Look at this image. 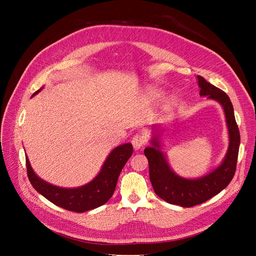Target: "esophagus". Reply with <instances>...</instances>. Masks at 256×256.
I'll return each mask as SVG.
<instances>
[{
	"instance_id": "obj_1",
	"label": "esophagus",
	"mask_w": 256,
	"mask_h": 256,
	"mask_svg": "<svg viewBox=\"0 0 256 256\" xmlns=\"http://www.w3.org/2000/svg\"><path fill=\"white\" fill-rule=\"evenodd\" d=\"M145 142H146V139L143 135H135L132 139V144L134 146V148H135L136 150L142 148Z\"/></svg>"
}]
</instances>
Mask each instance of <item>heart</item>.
I'll use <instances>...</instances> for the list:
<instances>
[{"label":"heart","instance_id":"1","mask_svg":"<svg viewBox=\"0 0 256 256\" xmlns=\"http://www.w3.org/2000/svg\"><path fill=\"white\" fill-rule=\"evenodd\" d=\"M164 91L162 89H160L156 86H148L145 90V96L150 102H158L160 98L163 96ZM178 102V98L176 96H168L167 98H164L162 104H160V111L163 113H168L171 110H173L176 108Z\"/></svg>","mask_w":256,"mask_h":256}]
</instances>
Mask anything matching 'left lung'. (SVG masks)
<instances>
[{
  "label": "left lung",
  "mask_w": 256,
  "mask_h": 256,
  "mask_svg": "<svg viewBox=\"0 0 256 256\" xmlns=\"http://www.w3.org/2000/svg\"><path fill=\"white\" fill-rule=\"evenodd\" d=\"M197 82L200 96L217 102L223 108L228 130V148L222 162L204 176L186 178L178 176L170 167L167 156L163 152L160 140L164 132L162 126H152L150 146L144 150V154L148 160L150 178L156 194L166 202L182 208L202 204L230 184L236 172L240 142L230 98L224 91L206 82L202 76H197Z\"/></svg>",
  "instance_id": "8db88e82"
}]
</instances>
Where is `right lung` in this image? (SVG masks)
<instances>
[{
    "mask_svg": "<svg viewBox=\"0 0 256 256\" xmlns=\"http://www.w3.org/2000/svg\"><path fill=\"white\" fill-rule=\"evenodd\" d=\"M42 88L37 90L33 96L42 91ZM132 154V145L130 143L116 146L106 156L96 178L89 182L76 188L55 186L40 178L33 170L28 156H26V164L28 178L39 194L62 208L84 212L104 204L112 197L119 174Z\"/></svg>",
    "mask_w": 256,
    "mask_h": 256,
    "instance_id": "add662e5",
    "label": "right lung"
}]
</instances>
